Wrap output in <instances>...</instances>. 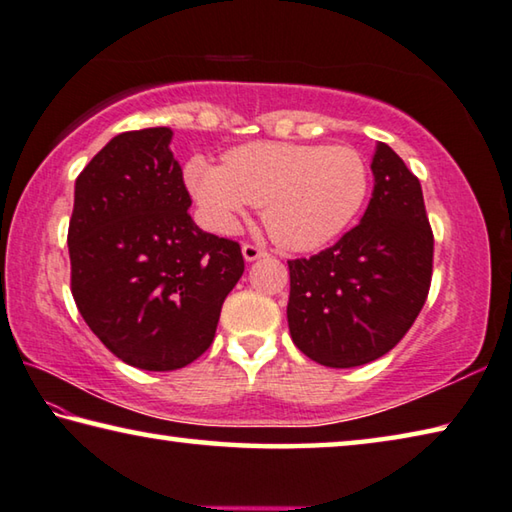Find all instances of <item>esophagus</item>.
<instances>
[{"instance_id":"1","label":"esophagus","mask_w":512,"mask_h":512,"mask_svg":"<svg viewBox=\"0 0 512 512\" xmlns=\"http://www.w3.org/2000/svg\"><path fill=\"white\" fill-rule=\"evenodd\" d=\"M265 254H267V251H265L263 247L251 245V242H245V245H242V256H245L247 263L256 261V258H261V256H265Z\"/></svg>"}]
</instances>
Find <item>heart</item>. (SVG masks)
I'll return each mask as SVG.
<instances>
[{"instance_id":"heart-1","label":"heart","mask_w":512,"mask_h":512,"mask_svg":"<svg viewBox=\"0 0 512 512\" xmlns=\"http://www.w3.org/2000/svg\"><path fill=\"white\" fill-rule=\"evenodd\" d=\"M184 182L211 231L233 233L254 204L263 206L265 229L281 247L312 251L357 218L371 173L348 146L258 141L229 150L224 164L191 157Z\"/></svg>"}]
</instances>
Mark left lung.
<instances>
[{"instance_id": "8db88e82", "label": "left lung", "mask_w": 512, "mask_h": 512, "mask_svg": "<svg viewBox=\"0 0 512 512\" xmlns=\"http://www.w3.org/2000/svg\"><path fill=\"white\" fill-rule=\"evenodd\" d=\"M373 197L362 222L333 247L288 261V326L303 355L351 369L389 353L423 310L434 233L423 188L387 143L371 161Z\"/></svg>"}]
</instances>
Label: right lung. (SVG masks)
Returning a JSON list of instances; mask_svg holds the SVG:
<instances>
[{"label":"right lung","mask_w":512,"mask_h":512,"mask_svg":"<svg viewBox=\"0 0 512 512\" xmlns=\"http://www.w3.org/2000/svg\"><path fill=\"white\" fill-rule=\"evenodd\" d=\"M170 139V128L116 134L76 179L67 233L78 312L105 348L143 371L197 360L245 272L238 242L188 215Z\"/></svg>","instance_id":"obj_1"}]
</instances>
